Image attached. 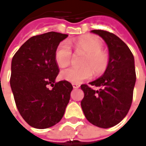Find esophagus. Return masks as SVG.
Returning a JSON list of instances; mask_svg holds the SVG:
<instances>
[{
    "mask_svg": "<svg viewBox=\"0 0 146 146\" xmlns=\"http://www.w3.org/2000/svg\"><path fill=\"white\" fill-rule=\"evenodd\" d=\"M73 87L74 89H76V88H78L80 87V85L79 84H73Z\"/></svg>",
    "mask_w": 146,
    "mask_h": 146,
    "instance_id": "34e87169",
    "label": "esophagus"
}]
</instances>
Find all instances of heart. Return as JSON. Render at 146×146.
<instances>
[{"mask_svg": "<svg viewBox=\"0 0 146 146\" xmlns=\"http://www.w3.org/2000/svg\"><path fill=\"white\" fill-rule=\"evenodd\" d=\"M103 44L100 39L92 36H87L78 39L74 43L76 54H84L83 68H68L61 73L64 80L73 84H80L90 79L94 72L96 75H100L108 69L110 63V55L103 50ZM73 57L72 49L69 42L63 41L56 48L54 58L58 66L61 68L67 66Z\"/></svg>", "mask_w": 146, "mask_h": 146, "instance_id": "b5f03b06", "label": "heart"}]
</instances>
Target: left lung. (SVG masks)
Listing matches in <instances>:
<instances>
[{"mask_svg":"<svg viewBox=\"0 0 146 146\" xmlns=\"http://www.w3.org/2000/svg\"><path fill=\"white\" fill-rule=\"evenodd\" d=\"M104 38L108 46L110 63L104 75L88 84L80 85L84 96L81 108L88 121L100 128H110L123 120L130 108L136 81L134 58L124 42L103 30L92 31Z\"/></svg>","mask_w":146,"mask_h":146,"instance_id":"left-lung-1","label":"left lung"}]
</instances>
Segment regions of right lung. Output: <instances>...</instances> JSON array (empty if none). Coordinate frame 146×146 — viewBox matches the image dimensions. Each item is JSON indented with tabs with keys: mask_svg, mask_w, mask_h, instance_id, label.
<instances>
[{
	"mask_svg": "<svg viewBox=\"0 0 146 146\" xmlns=\"http://www.w3.org/2000/svg\"><path fill=\"white\" fill-rule=\"evenodd\" d=\"M67 36L54 31L32 36L12 60L10 85L16 108L35 128L46 129L59 123L70 101L73 85L65 80L55 82L59 67L54 54Z\"/></svg>",
	"mask_w": 146,
	"mask_h": 146,
	"instance_id": "add662e5",
	"label": "right lung"
}]
</instances>
